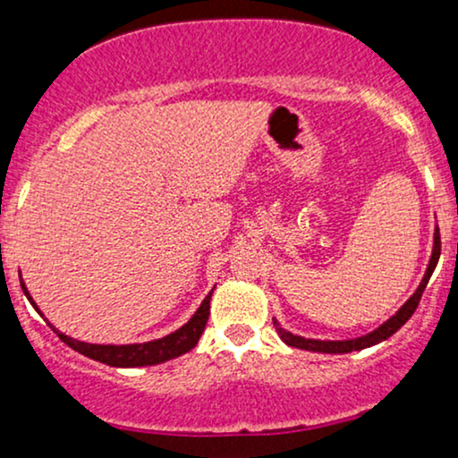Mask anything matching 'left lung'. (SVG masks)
Wrapping results in <instances>:
<instances>
[{"instance_id":"left-lung-1","label":"left lung","mask_w":458,"mask_h":458,"mask_svg":"<svg viewBox=\"0 0 458 458\" xmlns=\"http://www.w3.org/2000/svg\"><path fill=\"white\" fill-rule=\"evenodd\" d=\"M439 254H441L439 228H435L433 254H430L428 269H427V273H424V277H422V282H420L418 291H415L413 295L407 299V303H404V306L398 310V312L394 314L390 320H386V323H383L381 327H377L375 331H370V334L360 335V338H353V340H312V338H301V335H295V334H291V331L282 329L280 323H277V320L273 318L276 331H277V334H280V338L288 346H295V349H306V351H317V353H351V351H361V349H368V346H372V344H379V343H383V340L390 338L392 334H396V331L401 329L409 318H411V314L415 312V308H418L420 299H422L424 288H427L430 276H433L435 267H437Z\"/></svg>"}]
</instances>
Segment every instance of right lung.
Segmentation results:
<instances>
[{
	"mask_svg": "<svg viewBox=\"0 0 458 458\" xmlns=\"http://www.w3.org/2000/svg\"><path fill=\"white\" fill-rule=\"evenodd\" d=\"M21 288H23V293L28 295L31 306L36 308V303L31 301L25 284H21ZM211 295L213 293H208V295L204 297V301L199 303L198 312L193 314V317L189 318L181 329H176L174 334L165 335V338L152 340V343H144V344H120V346L118 344H88L60 334L54 325H49V327L60 335L62 343H66L71 349H75L77 353L90 357V360L101 361V364L115 366V368L155 366V364H161V361L174 360V357L187 353V351H191L193 346L198 344L199 335H202L204 327H207L208 314H211Z\"/></svg>",
	"mask_w": 458,
	"mask_h": 458,
	"instance_id": "obj_1",
	"label": "right lung"
}]
</instances>
